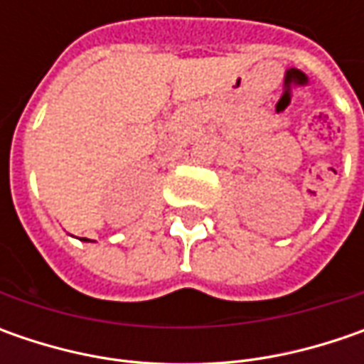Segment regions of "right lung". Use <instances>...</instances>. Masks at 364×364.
Segmentation results:
<instances>
[{"label":"right lung","mask_w":364,"mask_h":364,"mask_svg":"<svg viewBox=\"0 0 364 364\" xmlns=\"http://www.w3.org/2000/svg\"><path fill=\"white\" fill-rule=\"evenodd\" d=\"M85 241H87V239H85Z\"/></svg>","instance_id":"1"}]
</instances>
